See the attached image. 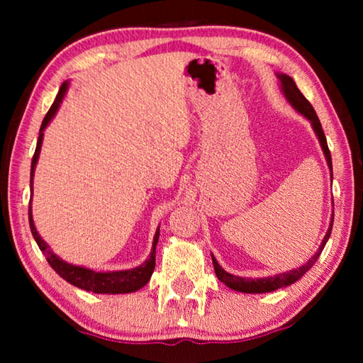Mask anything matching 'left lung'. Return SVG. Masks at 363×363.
<instances>
[{"label":"left lung","mask_w":363,"mask_h":363,"mask_svg":"<svg viewBox=\"0 0 363 363\" xmlns=\"http://www.w3.org/2000/svg\"><path fill=\"white\" fill-rule=\"evenodd\" d=\"M277 77L281 83V91H284L285 97L288 99V102L291 104L293 108L299 112L301 115H304L307 120L311 121L312 128H314V131L318 138V143L322 145V150H323V155L327 158V163H328V168L331 171V177H333V167H331V153L328 150V144H327V138H325V133L322 130V125H320V120H318V116L315 113L314 107L311 106V102L306 99L303 96V93L298 89L296 83L293 82L291 77L285 75V73H277ZM333 214H331V223L327 233H325L322 245L318 247V250L315 251V255L311 257L309 261L303 266L298 267V269H293L290 272H284V274H277L274 275V277H266V279H245V277H237V275H232L229 272H225V270L219 266L218 261L213 257V266H214V272H216V277L225 284L229 288L235 291H242V293H269V291H275L279 290V288H284L294 284V281L299 280L303 275L309 270L312 266H314L315 261L318 259V256H320L322 250L325 248V245H327L328 238H330V233L331 229H333Z\"/></svg>","instance_id":"obj_1"}]
</instances>
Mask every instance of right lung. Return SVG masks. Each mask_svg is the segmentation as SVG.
<instances>
[{
	"mask_svg": "<svg viewBox=\"0 0 363 363\" xmlns=\"http://www.w3.org/2000/svg\"><path fill=\"white\" fill-rule=\"evenodd\" d=\"M67 88H69V82H65L62 83V86H60L56 99H54L51 108L48 110L45 120L41 123L38 143H36L35 155L32 158V169H30V187H32V190H33L32 184H33V176H35V167L41 152L43 131H45V128L49 125V121H51L54 118V115H56L57 108L60 107V102H62L64 96L67 93ZM28 223H30V229H32V235L35 238V242L38 243L43 255L46 256L49 266L56 270L64 280H67L69 284L75 285L78 288H82V290L99 293V294H120V293L138 291L144 285H147V281L150 280L153 274V269H155V250H157V243L160 237V229L157 230L155 237H153L149 259H147L144 264H140L139 267H134L130 270H115V272H94V270L91 269L73 266V264L65 262L52 253V250L49 248L48 243L40 237V233L35 227L33 216H32V200H30V205H28Z\"/></svg>",
	"mask_w": 363,
	"mask_h": 363,
	"instance_id": "add662e5",
	"label": "right lung"
}]
</instances>
